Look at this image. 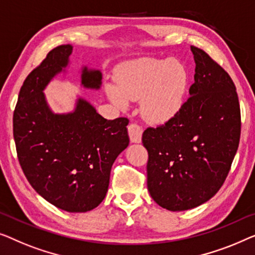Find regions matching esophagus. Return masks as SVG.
I'll return each instance as SVG.
<instances>
[{"instance_id":"obj_1","label":"esophagus","mask_w":255,"mask_h":255,"mask_svg":"<svg viewBox=\"0 0 255 255\" xmlns=\"http://www.w3.org/2000/svg\"><path fill=\"white\" fill-rule=\"evenodd\" d=\"M142 132L143 129L139 125L132 123L128 126V134L129 138H130L131 142L134 143H139L142 141Z\"/></svg>"}]
</instances>
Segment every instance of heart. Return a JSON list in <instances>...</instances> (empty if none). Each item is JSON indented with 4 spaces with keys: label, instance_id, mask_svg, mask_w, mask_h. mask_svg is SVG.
I'll list each match as a JSON object with an SVG mask.
<instances>
[{
    "label": "heart",
    "instance_id": "obj_1",
    "mask_svg": "<svg viewBox=\"0 0 255 255\" xmlns=\"http://www.w3.org/2000/svg\"><path fill=\"white\" fill-rule=\"evenodd\" d=\"M117 88L109 87L111 99L123 106L141 99L146 120L164 123L179 112L187 89L186 68L172 59L142 57L123 64L117 73Z\"/></svg>",
    "mask_w": 255,
    "mask_h": 255
}]
</instances>
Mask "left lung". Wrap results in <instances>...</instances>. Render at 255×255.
Here are the masks:
<instances>
[{"label": "left lung", "instance_id": "1", "mask_svg": "<svg viewBox=\"0 0 255 255\" xmlns=\"http://www.w3.org/2000/svg\"><path fill=\"white\" fill-rule=\"evenodd\" d=\"M194 83L179 112L143 131L148 189L160 207L182 211L207 202L227 179L239 145L240 105L230 75L191 47Z\"/></svg>", "mask_w": 255, "mask_h": 255}]
</instances>
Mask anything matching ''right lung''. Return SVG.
<instances>
[{
	"mask_svg": "<svg viewBox=\"0 0 255 255\" xmlns=\"http://www.w3.org/2000/svg\"><path fill=\"white\" fill-rule=\"evenodd\" d=\"M70 45L48 52L21 85L13 111V138L21 170L34 191L69 213H85L106 195L114 160L128 146L127 118L106 120L80 99L74 113L53 114L44 88L67 66ZM100 71L84 68L82 84L98 89Z\"/></svg>",
	"mask_w": 255,
	"mask_h": 255,
	"instance_id": "right-lung-1",
	"label": "right lung"
}]
</instances>
